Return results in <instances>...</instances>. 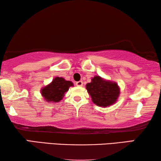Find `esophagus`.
<instances>
[{
    "mask_svg": "<svg viewBox=\"0 0 161 161\" xmlns=\"http://www.w3.org/2000/svg\"><path fill=\"white\" fill-rule=\"evenodd\" d=\"M76 85L78 86H81L83 85V82L82 81H76Z\"/></svg>",
    "mask_w": 161,
    "mask_h": 161,
    "instance_id": "1",
    "label": "esophagus"
}]
</instances>
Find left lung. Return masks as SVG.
<instances>
[{
    "label": "left lung",
    "instance_id": "left-lung-1",
    "mask_svg": "<svg viewBox=\"0 0 161 161\" xmlns=\"http://www.w3.org/2000/svg\"><path fill=\"white\" fill-rule=\"evenodd\" d=\"M86 89L93 103L104 108L115 103L119 95V88L117 83L104 80L99 76H94L91 82L86 85Z\"/></svg>",
    "mask_w": 161,
    "mask_h": 161
}]
</instances>
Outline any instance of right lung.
Instances as JSON below:
<instances>
[{
    "label": "right lung",
    "mask_w": 161,
    "mask_h": 161,
    "mask_svg": "<svg viewBox=\"0 0 161 161\" xmlns=\"http://www.w3.org/2000/svg\"><path fill=\"white\" fill-rule=\"evenodd\" d=\"M74 85L71 81H67L62 77H55L49 85L41 90L42 97L47 103H58L62 100L65 92Z\"/></svg>",
    "instance_id": "add662e5"
}]
</instances>
